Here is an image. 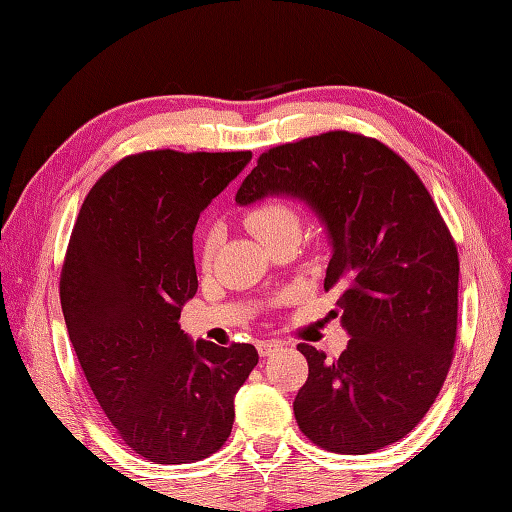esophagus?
<instances>
[{"instance_id":"1","label":"esophagus","mask_w":512,"mask_h":512,"mask_svg":"<svg viewBox=\"0 0 512 512\" xmlns=\"http://www.w3.org/2000/svg\"><path fill=\"white\" fill-rule=\"evenodd\" d=\"M275 349H280V342H275V340H259L257 342L259 356H271Z\"/></svg>"}]
</instances>
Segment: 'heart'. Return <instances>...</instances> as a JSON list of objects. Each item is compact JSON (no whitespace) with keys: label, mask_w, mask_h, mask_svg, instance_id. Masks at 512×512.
Wrapping results in <instances>:
<instances>
[{"label":"heart","mask_w":512,"mask_h":512,"mask_svg":"<svg viewBox=\"0 0 512 512\" xmlns=\"http://www.w3.org/2000/svg\"><path fill=\"white\" fill-rule=\"evenodd\" d=\"M244 224L259 241H264L268 246L273 244L277 237L288 235V232H300L302 217L293 201H288L284 197H264L244 212ZM217 241L219 235L215 228H206L201 232L199 259L203 266H208L212 262V257H215Z\"/></svg>","instance_id":"obj_1"}]
</instances>
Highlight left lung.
Wrapping results in <instances>:
<instances>
[{
    "label": "left lung",
    "instance_id": "obj_1",
    "mask_svg": "<svg viewBox=\"0 0 512 512\" xmlns=\"http://www.w3.org/2000/svg\"><path fill=\"white\" fill-rule=\"evenodd\" d=\"M291 194L318 212L333 255L324 291L351 336L340 358L306 342L309 378L293 412L338 454H369L421 423L454 358L459 253L423 181L392 147L345 129L259 154L235 201Z\"/></svg>",
    "mask_w": 512,
    "mask_h": 512
}]
</instances>
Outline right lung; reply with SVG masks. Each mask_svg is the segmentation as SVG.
Listing matches in <instances>:
<instances>
[{"mask_svg":"<svg viewBox=\"0 0 512 512\" xmlns=\"http://www.w3.org/2000/svg\"><path fill=\"white\" fill-rule=\"evenodd\" d=\"M250 152L129 154L82 201L60 273L73 351L120 439L147 461L194 463L228 441L235 394L257 365L244 342L192 345V232Z\"/></svg>","mask_w":512,"mask_h":512,"instance_id":"add662e5","label":"right lung"}]
</instances>
